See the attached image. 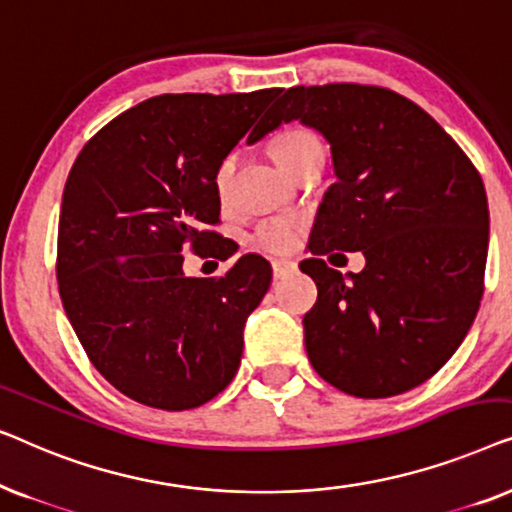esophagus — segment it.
I'll return each instance as SVG.
<instances>
[{"label":"esophagus","instance_id":"34e87169","mask_svg":"<svg viewBox=\"0 0 512 512\" xmlns=\"http://www.w3.org/2000/svg\"><path fill=\"white\" fill-rule=\"evenodd\" d=\"M296 270H298V263L289 261V258H275V261H272V275H275V279L289 277Z\"/></svg>","mask_w":512,"mask_h":512}]
</instances>
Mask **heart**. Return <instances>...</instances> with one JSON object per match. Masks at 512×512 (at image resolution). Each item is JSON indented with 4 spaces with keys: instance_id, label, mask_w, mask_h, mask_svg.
I'll return each mask as SVG.
<instances>
[{
    "instance_id": "b5f03b06",
    "label": "heart",
    "mask_w": 512,
    "mask_h": 512,
    "mask_svg": "<svg viewBox=\"0 0 512 512\" xmlns=\"http://www.w3.org/2000/svg\"><path fill=\"white\" fill-rule=\"evenodd\" d=\"M321 149L319 139L307 130H284L272 139L268 151L277 167L286 174H291L312 151ZM233 170V158L223 160L216 170V191L223 195ZM300 235H303V219L298 216H270V219L261 221L251 235L256 249L265 251V254H289L298 247Z\"/></svg>"
}]
</instances>
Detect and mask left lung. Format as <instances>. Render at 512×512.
<instances>
[{
	"label": "left lung",
	"mask_w": 512,
	"mask_h": 512,
	"mask_svg": "<svg viewBox=\"0 0 512 512\" xmlns=\"http://www.w3.org/2000/svg\"><path fill=\"white\" fill-rule=\"evenodd\" d=\"M291 121L326 139L335 172L312 258L300 263L319 289L303 319L307 356L345 394L415 389L450 361L478 314L489 244L480 174L424 109L387 88H289L247 144ZM333 248L361 250L367 268L342 278L323 261Z\"/></svg>",
	"instance_id": "left-lung-1"
}]
</instances>
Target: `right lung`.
<instances>
[{"label":"right lung","mask_w":512,"mask_h":512,"mask_svg":"<svg viewBox=\"0 0 512 512\" xmlns=\"http://www.w3.org/2000/svg\"><path fill=\"white\" fill-rule=\"evenodd\" d=\"M282 93L144 100L97 132L69 170L58 226V289L104 380L132 401L191 410L233 380L244 324L272 282L263 256L186 277L181 249L214 245L216 170Z\"/></svg>","instance_id":"add662e5"}]
</instances>
